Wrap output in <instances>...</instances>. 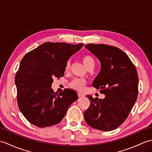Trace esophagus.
<instances>
[{"label":"esophagus","mask_w":152,"mask_h":152,"mask_svg":"<svg viewBox=\"0 0 152 152\" xmlns=\"http://www.w3.org/2000/svg\"><path fill=\"white\" fill-rule=\"evenodd\" d=\"M78 96L79 97H83V96H84V95L81 94V93H78Z\"/></svg>","instance_id":"1"}]
</instances>
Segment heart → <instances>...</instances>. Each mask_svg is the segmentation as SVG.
<instances>
[{
	"mask_svg": "<svg viewBox=\"0 0 152 152\" xmlns=\"http://www.w3.org/2000/svg\"><path fill=\"white\" fill-rule=\"evenodd\" d=\"M82 61L86 68H88L89 66L94 65L95 64V61H94V59H93V58L91 56H88V55H86V56L82 57ZM70 61H68L65 66V70H69L70 69ZM70 85L71 88L77 90V91H82L85 88L86 81L83 79L76 78L71 82Z\"/></svg>",
	"mask_w": 152,
	"mask_h": 152,
	"instance_id": "obj_1",
	"label": "heart"
}]
</instances>
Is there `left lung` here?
Masks as SVG:
<instances>
[{"label": "left lung", "mask_w": 152, "mask_h": 152, "mask_svg": "<svg viewBox=\"0 0 152 152\" xmlns=\"http://www.w3.org/2000/svg\"><path fill=\"white\" fill-rule=\"evenodd\" d=\"M85 47L98 58L101 65L92 86L105 95L103 99L87 95L90 106L84 112L85 121L95 129L114 130L127 118L137 101L136 67L127 55L117 47L94 44Z\"/></svg>", "instance_id": "1"}]
</instances>
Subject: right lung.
I'll return each instance as SVG.
<instances>
[{
	"mask_svg": "<svg viewBox=\"0 0 152 152\" xmlns=\"http://www.w3.org/2000/svg\"><path fill=\"white\" fill-rule=\"evenodd\" d=\"M83 44L45 42L23 58L15 77L19 108L31 124L50 127L62 120L78 99L72 89L59 93L51 89L53 78L64 76L68 60Z\"/></svg>",
	"mask_w": 152,
	"mask_h": 152,
	"instance_id": "obj_1",
	"label": "right lung"
}]
</instances>
